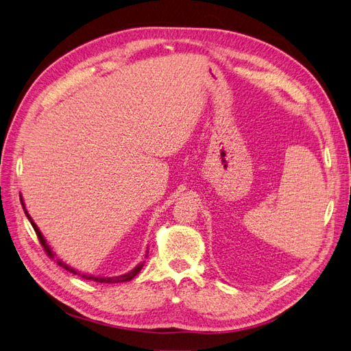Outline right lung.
I'll list each match as a JSON object with an SVG mask.
<instances>
[{"label":"right lung","instance_id":"add662e5","mask_svg":"<svg viewBox=\"0 0 351 351\" xmlns=\"http://www.w3.org/2000/svg\"><path fill=\"white\" fill-rule=\"evenodd\" d=\"M20 202H22L23 209H25V214H26L27 219L30 221L32 227H34V230H35V232H36V236H38V239H39V241H40V244H42V247H44V250L47 252V254H48V256H49L51 259H54L56 253L51 250V247H49L48 244H47V240L44 239V236H42V232L39 231L38 226L35 224L34 221H32L30 215L27 214V210H26V208H25V204H23V199H22V197H20ZM146 253H147V252H146ZM146 258H147V254H146ZM143 263H145V262L139 263L134 269H132L130 272H127V274H124V275H119V277H95V275H86V274H82V272H79V271H76V269H73L71 267H69V265H66V263L62 262L61 259H57V265H60V267H62L64 269L70 271V272H71V274H74V275H79V277H82V278H84V280H92V281H97V282H107V284H114V282H125V281H130V280H133V278L136 277V275L141 272V269L143 268Z\"/></svg>","mask_w":351,"mask_h":351}]
</instances>
